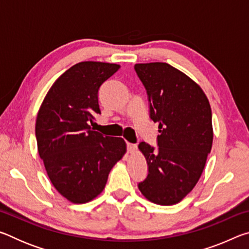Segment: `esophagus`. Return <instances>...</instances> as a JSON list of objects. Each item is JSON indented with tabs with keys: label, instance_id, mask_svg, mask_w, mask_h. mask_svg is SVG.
<instances>
[{
	"label": "esophagus",
	"instance_id": "esophagus-1",
	"mask_svg": "<svg viewBox=\"0 0 249 249\" xmlns=\"http://www.w3.org/2000/svg\"><path fill=\"white\" fill-rule=\"evenodd\" d=\"M126 146H127V151L129 154H133V153H135V151H136L137 146L135 144H132V142H127Z\"/></svg>",
	"mask_w": 249,
	"mask_h": 249
}]
</instances>
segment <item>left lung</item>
Wrapping results in <instances>:
<instances>
[{
  "label": "left lung",
  "instance_id": "8db88e82",
  "mask_svg": "<svg viewBox=\"0 0 249 249\" xmlns=\"http://www.w3.org/2000/svg\"><path fill=\"white\" fill-rule=\"evenodd\" d=\"M145 87L149 117L158 122L157 148L142 142L148 174L138 182L146 199L160 205L180 202L199 181L212 148V111L201 88L165 62L134 67Z\"/></svg>",
  "mask_w": 249,
  "mask_h": 249
}]
</instances>
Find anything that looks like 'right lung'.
I'll return each mask as SVG.
<instances>
[{
	"mask_svg": "<svg viewBox=\"0 0 249 249\" xmlns=\"http://www.w3.org/2000/svg\"><path fill=\"white\" fill-rule=\"evenodd\" d=\"M119 69L95 61L72 66L54 81L37 114V147L46 171L57 191L73 203L99 196L126 151L123 138L103 136L90 126L101 114L100 88Z\"/></svg>",
	"mask_w": 249,
	"mask_h": 249,
	"instance_id": "right-lung-1",
	"label": "right lung"
}]
</instances>
